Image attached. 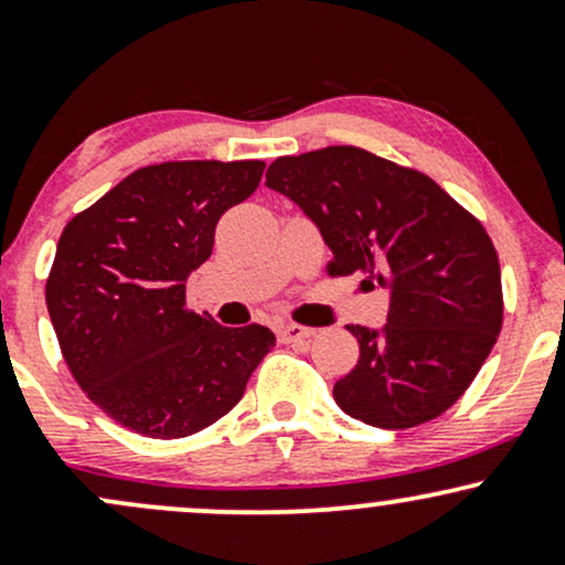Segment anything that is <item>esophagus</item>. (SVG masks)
Segmentation results:
<instances>
[{"instance_id":"1","label":"esophagus","mask_w":565,"mask_h":565,"mask_svg":"<svg viewBox=\"0 0 565 565\" xmlns=\"http://www.w3.org/2000/svg\"><path fill=\"white\" fill-rule=\"evenodd\" d=\"M313 334H316V329L300 327V323H284V327L278 329L281 342H302V340H310Z\"/></svg>"}]
</instances>
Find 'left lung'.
Segmentation results:
<instances>
[{
  "label": "left lung",
  "instance_id": "1",
  "mask_svg": "<svg viewBox=\"0 0 565 565\" xmlns=\"http://www.w3.org/2000/svg\"><path fill=\"white\" fill-rule=\"evenodd\" d=\"M265 185L321 231L329 274H361L391 295L385 327H348L361 355L337 380V406L406 430L457 404L502 329V274L483 225L427 174L355 146L276 159Z\"/></svg>",
  "mask_w": 565,
  "mask_h": 565
}]
</instances>
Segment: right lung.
I'll return each mask as SVG.
<instances>
[{
    "instance_id": "1",
    "label": "right lung",
    "mask_w": 565,
    "mask_h": 565,
    "mask_svg": "<svg viewBox=\"0 0 565 565\" xmlns=\"http://www.w3.org/2000/svg\"><path fill=\"white\" fill-rule=\"evenodd\" d=\"M263 161H164L127 174L63 228L47 310L95 406L148 438H185L242 401L276 348L268 327H220L185 308L223 212L260 185Z\"/></svg>"
}]
</instances>
